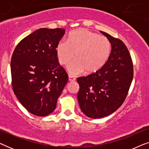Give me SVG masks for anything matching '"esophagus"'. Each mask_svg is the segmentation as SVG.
Masks as SVG:
<instances>
[{
  "label": "esophagus",
  "mask_w": 149,
  "mask_h": 149,
  "mask_svg": "<svg viewBox=\"0 0 149 149\" xmlns=\"http://www.w3.org/2000/svg\"><path fill=\"white\" fill-rule=\"evenodd\" d=\"M68 78H69V81H74L75 80H76V78H75L74 76H72V75L69 74Z\"/></svg>",
  "instance_id": "34e87169"
}]
</instances>
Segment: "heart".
I'll list each match as a JSON object with an SVG mask.
<instances>
[{"mask_svg": "<svg viewBox=\"0 0 149 149\" xmlns=\"http://www.w3.org/2000/svg\"><path fill=\"white\" fill-rule=\"evenodd\" d=\"M111 42L107 37L87 29H79L69 34L68 40L63 39L56 47L59 62L66 65L69 72L77 74L86 71L97 72L109 60L111 53Z\"/></svg>", "mask_w": 149, "mask_h": 149, "instance_id": "b5f03b06", "label": "heart"}]
</instances>
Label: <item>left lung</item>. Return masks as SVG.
Returning <instances> with one entry per match:
<instances>
[{
	"mask_svg": "<svg viewBox=\"0 0 149 149\" xmlns=\"http://www.w3.org/2000/svg\"><path fill=\"white\" fill-rule=\"evenodd\" d=\"M111 42V56L97 72L77 78V94L81 111L99 119L117 111L125 101L134 76L133 63L127 47L119 38L100 31Z\"/></svg>",
	"mask_w": 149,
	"mask_h": 149,
	"instance_id": "1",
	"label": "left lung"
}]
</instances>
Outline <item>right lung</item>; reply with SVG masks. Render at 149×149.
Wrapping results in <instances>:
<instances>
[{
    "instance_id": "right-lung-1",
    "label": "right lung",
    "mask_w": 149,
    "mask_h": 149,
    "mask_svg": "<svg viewBox=\"0 0 149 149\" xmlns=\"http://www.w3.org/2000/svg\"><path fill=\"white\" fill-rule=\"evenodd\" d=\"M64 34L62 28H40L23 38L12 55L14 93L28 112L38 117L54 111L68 82V76L59 64L56 52Z\"/></svg>"
}]
</instances>
